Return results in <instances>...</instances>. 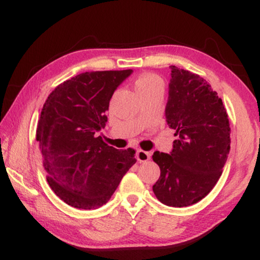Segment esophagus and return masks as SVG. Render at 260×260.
<instances>
[{
    "mask_svg": "<svg viewBox=\"0 0 260 260\" xmlns=\"http://www.w3.org/2000/svg\"><path fill=\"white\" fill-rule=\"evenodd\" d=\"M137 159L140 162H147L148 159H150L151 154L149 151H144V150H137Z\"/></svg>",
    "mask_w": 260,
    "mask_h": 260,
    "instance_id": "esophagus-1",
    "label": "esophagus"
}]
</instances>
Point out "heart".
Listing matches in <instances>:
<instances>
[{"mask_svg": "<svg viewBox=\"0 0 260 260\" xmlns=\"http://www.w3.org/2000/svg\"><path fill=\"white\" fill-rule=\"evenodd\" d=\"M135 91L140 97L145 93H149V92L163 91V81L156 74H142L135 81Z\"/></svg>", "mask_w": 260, "mask_h": 260, "instance_id": "obj_1", "label": "heart"}]
</instances>
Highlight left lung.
Segmentation results:
<instances>
[{
    "mask_svg": "<svg viewBox=\"0 0 260 260\" xmlns=\"http://www.w3.org/2000/svg\"><path fill=\"white\" fill-rule=\"evenodd\" d=\"M166 120L177 137L169 154L155 151L161 175L152 190L162 204L184 207L213 189L230 152V122L221 98L207 81L170 66Z\"/></svg>",
    "mask_w": 260,
    "mask_h": 260,
    "instance_id": "8db88e82",
    "label": "left lung"
}]
</instances>
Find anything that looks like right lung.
<instances>
[{
    "label": "right lung",
    "instance_id": "1",
    "mask_svg": "<svg viewBox=\"0 0 260 260\" xmlns=\"http://www.w3.org/2000/svg\"><path fill=\"white\" fill-rule=\"evenodd\" d=\"M133 70L85 72L63 81L48 95L37 141L52 190L67 205L94 209L106 204L135 165L134 149L118 150L98 134L117 87Z\"/></svg>",
    "mask_w": 260,
    "mask_h": 260
}]
</instances>
